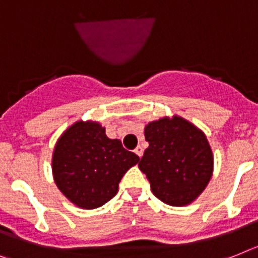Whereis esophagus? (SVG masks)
Segmentation results:
<instances>
[{
    "label": "esophagus",
    "instance_id": "esophagus-1",
    "mask_svg": "<svg viewBox=\"0 0 258 258\" xmlns=\"http://www.w3.org/2000/svg\"><path fill=\"white\" fill-rule=\"evenodd\" d=\"M143 152H144V149H143L142 147H140V146L136 147V149H135V153H136V155L139 156V157H142V156H143Z\"/></svg>",
    "mask_w": 258,
    "mask_h": 258
}]
</instances>
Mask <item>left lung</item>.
<instances>
[{"label": "left lung", "mask_w": 258, "mask_h": 258, "mask_svg": "<svg viewBox=\"0 0 258 258\" xmlns=\"http://www.w3.org/2000/svg\"><path fill=\"white\" fill-rule=\"evenodd\" d=\"M148 148L139 162L161 202L186 206L209 185L214 155L202 130L181 116H164L144 128Z\"/></svg>", "instance_id": "obj_1"}]
</instances>
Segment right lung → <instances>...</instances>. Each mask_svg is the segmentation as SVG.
I'll return each instance as SVG.
<instances>
[{
  "instance_id": "obj_1",
  "label": "right lung",
  "mask_w": 258,
  "mask_h": 258,
  "mask_svg": "<svg viewBox=\"0 0 258 258\" xmlns=\"http://www.w3.org/2000/svg\"><path fill=\"white\" fill-rule=\"evenodd\" d=\"M139 160L120 140L109 139L98 122L79 120L56 142L52 173L66 198L77 207L93 210L115 196L124 173Z\"/></svg>"
}]
</instances>
